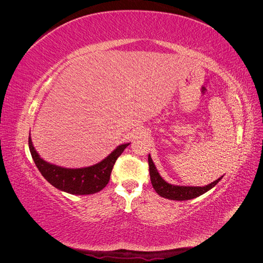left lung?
Returning a JSON list of instances; mask_svg holds the SVG:
<instances>
[{"instance_id": "left-lung-1", "label": "left lung", "mask_w": 263, "mask_h": 263, "mask_svg": "<svg viewBox=\"0 0 263 263\" xmlns=\"http://www.w3.org/2000/svg\"><path fill=\"white\" fill-rule=\"evenodd\" d=\"M148 162H149V173H150L151 184H153L155 191L161 197L168 198V200H172V201L192 200V198H195L208 192V191L213 189L222 179V177H220L219 179L212 182L211 184H208L205 186L174 185V184H170V183L166 182L160 176V173L158 172L150 155H148Z\"/></svg>"}]
</instances>
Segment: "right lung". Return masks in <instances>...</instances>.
<instances>
[{
	"instance_id": "1",
	"label": "right lung",
	"mask_w": 263,
	"mask_h": 263,
	"mask_svg": "<svg viewBox=\"0 0 263 263\" xmlns=\"http://www.w3.org/2000/svg\"><path fill=\"white\" fill-rule=\"evenodd\" d=\"M128 145L129 142L117 146L105 159L93 165L72 169L45 161L36 151L30 134L28 137L31 157L42 176L55 189L73 195L94 194L104 189L109 181L116 159Z\"/></svg>"
}]
</instances>
